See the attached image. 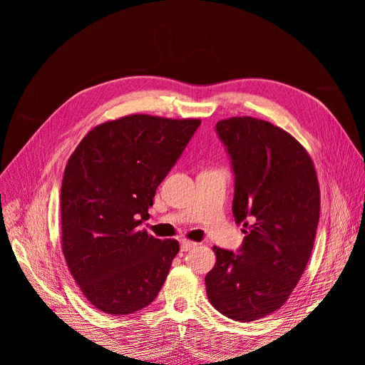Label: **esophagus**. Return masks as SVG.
I'll list each match as a JSON object with an SVG mask.
<instances>
[{
	"instance_id": "obj_1",
	"label": "esophagus",
	"mask_w": 365,
	"mask_h": 365,
	"mask_svg": "<svg viewBox=\"0 0 365 365\" xmlns=\"http://www.w3.org/2000/svg\"><path fill=\"white\" fill-rule=\"evenodd\" d=\"M196 247V242H192L189 239H181V251H189Z\"/></svg>"
}]
</instances>
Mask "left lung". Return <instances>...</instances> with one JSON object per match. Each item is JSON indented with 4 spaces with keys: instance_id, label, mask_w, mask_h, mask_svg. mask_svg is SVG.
Wrapping results in <instances>:
<instances>
[{
    "instance_id": "left-lung-1",
    "label": "left lung",
    "mask_w": 365,
    "mask_h": 365,
    "mask_svg": "<svg viewBox=\"0 0 365 365\" xmlns=\"http://www.w3.org/2000/svg\"><path fill=\"white\" fill-rule=\"evenodd\" d=\"M236 175L233 215L244 225L239 254L213 247L207 297L222 315L256 322L280 309L304 272L319 219L314 161L289 132L252 117L217 121Z\"/></svg>"
}]
</instances>
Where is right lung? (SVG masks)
I'll use <instances>...</instances> for the list:
<instances>
[{
    "label": "right lung",
    "mask_w": 365,
    "mask_h": 365,
    "mask_svg": "<svg viewBox=\"0 0 365 365\" xmlns=\"http://www.w3.org/2000/svg\"><path fill=\"white\" fill-rule=\"evenodd\" d=\"M200 125L130 114L97 125L71 153L61 189V247L98 311L128 315L158 295L180 244L138 225Z\"/></svg>",
    "instance_id": "obj_1"
}]
</instances>
